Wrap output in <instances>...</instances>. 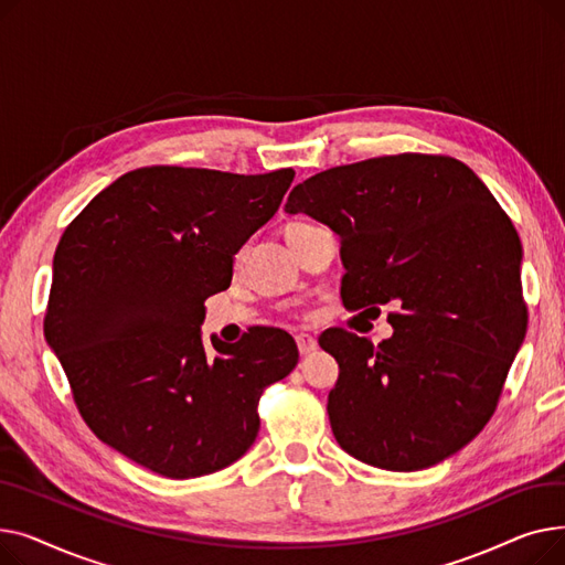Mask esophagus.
<instances>
[{
    "instance_id": "1",
    "label": "esophagus",
    "mask_w": 565,
    "mask_h": 565,
    "mask_svg": "<svg viewBox=\"0 0 565 565\" xmlns=\"http://www.w3.org/2000/svg\"><path fill=\"white\" fill-rule=\"evenodd\" d=\"M295 341H298L300 354H309V352H313L318 348V341L311 334H298V337H295Z\"/></svg>"
}]
</instances>
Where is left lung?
<instances>
[{
  "label": "left lung",
  "mask_w": 565,
  "mask_h": 565,
  "mask_svg": "<svg viewBox=\"0 0 565 565\" xmlns=\"http://www.w3.org/2000/svg\"><path fill=\"white\" fill-rule=\"evenodd\" d=\"M286 213L341 237L345 309L398 307L377 345L345 330L318 339L339 362L328 414L341 449L390 471L460 451L494 414L526 334L509 215L467 164L424 153L320 171Z\"/></svg>",
  "instance_id": "obj_1"
}]
</instances>
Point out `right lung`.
<instances>
[{
    "label": "right lung",
    "instance_id": "obj_1",
    "mask_svg": "<svg viewBox=\"0 0 565 565\" xmlns=\"http://www.w3.org/2000/svg\"><path fill=\"white\" fill-rule=\"evenodd\" d=\"M292 169L241 175L141 167L66 226L52 263L45 339L86 426L167 479H196L254 444L265 387L298 366L281 330L201 341L203 302L270 220Z\"/></svg>",
    "mask_w": 565,
    "mask_h": 565
}]
</instances>
